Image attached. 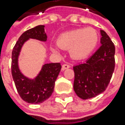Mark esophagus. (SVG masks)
Here are the masks:
<instances>
[{
	"label": "esophagus",
	"mask_w": 125,
	"mask_h": 125,
	"mask_svg": "<svg viewBox=\"0 0 125 125\" xmlns=\"http://www.w3.org/2000/svg\"><path fill=\"white\" fill-rule=\"evenodd\" d=\"M70 67V66L69 64H64L62 65V70H64L66 69H68Z\"/></svg>",
	"instance_id": "esophagus-1"
}]
</instances>
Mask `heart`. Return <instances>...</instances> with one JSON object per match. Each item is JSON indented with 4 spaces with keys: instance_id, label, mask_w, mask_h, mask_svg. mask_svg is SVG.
Here are the masks:
<instances>
[{
    "instance_id": "b5f03b06",
    "label": "heart",
    "mask_w": 125,
    "mask_h": 125,
    "mask_svg": "<svg viewBox=\"0 0 125 125\" xmlns=\"http://www.w3.org/2000/svg\"><path fill=\"white\" fill-rule=\"evenodd\" d=\"M97 31L92 28H78L61 34L57 39L58 46L64 49H69L70 56L74 59L88 57L98 44ZM53 52H58L55 46H52Z\"/></svg>"
}]
</instances>
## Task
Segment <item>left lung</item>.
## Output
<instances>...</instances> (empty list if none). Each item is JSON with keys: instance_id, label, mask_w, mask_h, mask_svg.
Wrapping results in <instances>:
<instances>
[{"instance_id": "obj_1", "label": "left lung", "mask_w": 125, "mask_h": 125, "mask_svg": "<svg viewBox=\"0 0 125 125\" xmlns=\"http://www.w3.org/2000/svg\"><path fill=\"white\" fill-rule=\"evenodd\" d=\"M102 45L85 63L73 67V89L76 95L89 99L106 89L115 69V45L107 33L100 31Z\"/></svg>"}]
</instances>
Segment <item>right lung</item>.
Returning <instances> with one entry per match:
<instances>
[{
	"mask_svg": "<svg viewBox=\"0 0 125 125\" xmlns=\"http://www.w3.org/2000/svg\"><path fill=\"white\" fill-rule=\"evenodd\" d=\"M29 38L46 41L47 36L44 31V25L31 28L20 36L12 52L11 71L21 98L27 103L37 104L45 101L52 95L61 65L60 63L44 64L40 73L34 79H30L23 76L18 67V57L22 45Z\"/></svg>",
	"mask_w": 125,
	"mask_h": 125,
	"instance_id": "obj_1",
	"label": "right lung"
}]
</instances>
